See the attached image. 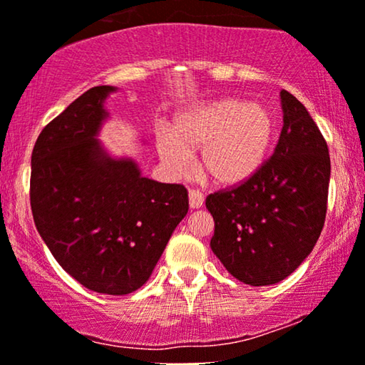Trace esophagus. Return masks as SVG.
<instances>
[{"label": "esophagus", "instance_id": "34e87169", "mask_svg": "<svg viewBox=\"0 0 365 365\" xmlns=\"http://www.w3.org/2000/svg\"><path fill=\"white\" fill-rule=\"evenodd\" d=\"M188 205L190 208H200L203 205V193L200 190L188 192Z\"/></svg>", "mask_w": 365, "mask_h": 365}]
</instances>
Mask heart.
<instances>
[{
    "label": "heart",
    "instance_id": "1",
    "mask_svg": "<svg viewBox=\"0 0 365 365\" xmlns=\"http://www.w3.org/2000/svg\"><path fill=\"white\" fill-rule=\"evenodd\" d=\"M275 120L260 105L218 100L183 111L172 133L160 130L157 150L177 175L190 172L192 152H200V170L222 187L240 185L264 165L274 142Z\"/></svg>",
    "mask_w": 365,
    "mask_h": 365
}]
</instances>
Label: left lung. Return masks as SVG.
Segmentation results:
<instances>
[{
  "mask_svg": "<svg viewBox=\"0 0 365 365\" xmlns=\"http://www.w3.org/2000/svg\"><path fill=\"white\" fill-rule=\"evenodd\" d=\"M284 126L254 177L207 197L215 222L210 247L244 284L262 287L289 277L322 232L327 213V142L305 106L280 91Z\"/></svg>",
  "mask_w": 365,
  "mask_h": 365,
  "instance_id": "1",
  "label": "left lung"
}]
</instances>
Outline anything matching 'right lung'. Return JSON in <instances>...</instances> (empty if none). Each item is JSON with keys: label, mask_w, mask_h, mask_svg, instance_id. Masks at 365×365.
<instances>
[{"label": "right lung", "mask_w": 365, "mask_h": 365, "mask_svg": "<svg viewBox=\"0 0 365 365\" xmlns=\"http://www.w3.org/2000/svg\"><path fill=\"white\" fill-rule=\"evenodd\" d=\"M113 86H93L51 120L31 153L33 220L63 270L98 294L142 287L188 212L180 183L145 178L95 137Z\"/></svg>", "instance_id": "1"}]
</instances>
